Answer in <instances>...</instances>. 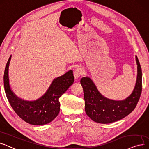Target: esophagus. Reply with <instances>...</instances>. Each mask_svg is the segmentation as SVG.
I'll list each match as a JSON object with an SVG mask.
<instances>
[{
	"label": "esophagus",
	"mask_w": 149,
	"mask_h": 149,
	"mask_svg": "<svg viewBox=\"0 0 149 149\" xmlns=\"http://www.w3.org/2000/svg\"><path fill=\"white\" fill-rule=\"evenodd\" d=\"M82 74H83V71H82V70L81 68H76V69L74 71V72H73L74 77V78H75L76 79H78L79 77H80L82 75Z\"/></svg>",
	"instance_id": "obj_1"
}]
</instances>
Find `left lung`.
<instances>
[{
    "instance_id": "left-lung-1",
    "label": "left lung",
    "mask_w": 149,
    "mask_h": 149,
    "mask_svg": "<svg viewBox=\"0 0 149 149\" xmlns=\"http://www.w3.org/2000/svg\"><path fill=\"white\" fill-rule=\"evenodd\" d=\"M136 61L138 74L135 86L132 93L124 100L115 101L106 98L99 92L90 77L81 78L85 110L93 121L101 124L115 122L129 115L136 107L142 91V71L137 56Z\"/></svg>"
}]
</instances>
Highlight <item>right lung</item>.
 I'll list each match as a JSON object with an SVG mask.
<instances>
[{"instance_id": "add662e5", "label": "right lung", "mask_w": 149, "mask_h": 149, "mask_svg": "<svg viewBox=\"0 0 149 149\" xmlns=\"http://www.w3.org/2000/svg\"><path fill=\"white\" fill-rule=\"evenodd\" d=\"M11 56L6 63L3 76L5 93L11 107L26 123L32 125H44L52 122L60 111L59 97L74 82L73 71L54 79L46 93L34 101H24L12 91L8 77V68Z\"/></svg>"}]
</instances>
